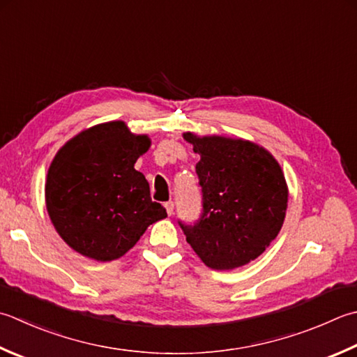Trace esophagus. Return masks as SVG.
<instances>
[{"instance_id":"34e87169","label":"esophagus","mask_w":357,"mask_h":357,"mask_svg":"<svg viewBox=\"0 0 357 357\" xmlns=\"http://www.w3.org/2000/svg\"><path fill=\"white\" fill-rule=\"evenodd\" d=\"M165 211H167V213H169V215H173V211H174V204H173V201L165 202Z\"/></svg>"}]
</instances>
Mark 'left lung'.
<instances>
[{
  "instance_id": "8db88e82",
  "label": "left lung",
  "mask_w": 357,
  "mask_h": 357,
  "mask_svg": "<svg viewBox=\"0 0 357 357\" xmlns=\"http://www.w3.org/2000/svg\"><path fill=\"white\" fill-rule=\"evenodd\" d=\"M184 139L199 155L197 174L202 213L179 226L206 266L229 271L260 257L275 240L288 207V185L280 164L268 150L243 139Z\"/></svg>"
}]
</instances>
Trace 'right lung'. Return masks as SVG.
<instances>
[{
	"instance_id": "obj_1",
	"label": "right lung",
	"mask_w": 357,
	"mask_h": 357,
	"mask_svg": "<svg viewBox=\"0 0 357 357\" xmlns=\"http://www.w3.org/2000/svg\"><path fill=\"white\" fill-rule=\"evenodd\" d=\"M146 135H132L122 121L79 132L55 155L45 197L52 225L69 248L97 261L117 260L150 225L167 216L151 201L136 160L150 149Z\"/></svg>"
}]
</instances>
